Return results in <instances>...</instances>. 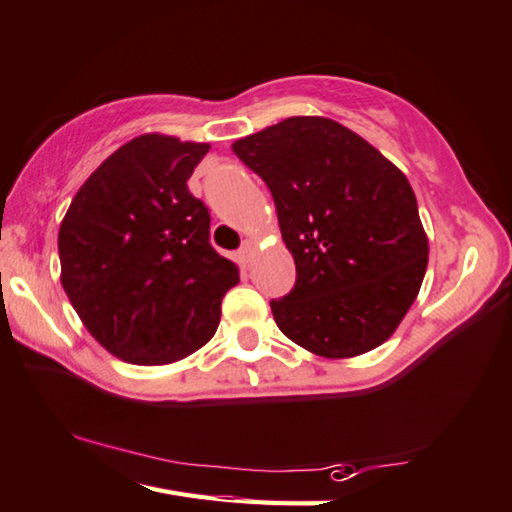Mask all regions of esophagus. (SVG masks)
Returning a JSON list of instances; mask_svg holds the SVG:
<instances>
[{
    "instance_id": "obj_1",
    "label": "esophagus",
    "mask_w": 512,
    "mask_h": 512,
    "mask_svg": "<svg viewBox=\"0 0 512 512\" xmlns=\"http://www.w3.org/2000/svg\"><path fill=\"white\" fill-rule=\"evenodd\" d=\"M253 253H255V246L250 244V241H246L244 246H241V250H239V262L241 264H250V259H253Z\"/></svg>"
}]
</instances>
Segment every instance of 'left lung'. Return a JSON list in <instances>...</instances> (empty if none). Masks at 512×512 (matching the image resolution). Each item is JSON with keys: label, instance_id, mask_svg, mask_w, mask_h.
I'll list each match as a JSON object with an SVG mask.
<instances>
[{"label": "left lung", "instance_id": "obj_1", "mask_svg": "<svg viewBox=\"0 0 512 512\" xmlns=\"http://www.w3.org/2000/svg\"><path fill=\"white\" fill-rule=\"evenodd\" d=\"M273 194L295 259L293 291L273 300L288 340L353 358L394 336L421 291L427 235L407 176L324 116H293L232 143Z\"/></svg>", "mask_w": 512, "mask_h": 512}]
</instances>
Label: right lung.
<instances>
[{
	"label": "right lung",
	"mask_w": 512,
	"mask_h": 512,
	"mask_svg": "<svg viewBox=\"0 0 512 512\" xmlns=\"http://www.w3.org/2000/svg\"><path fill=\"white\" fill-rule=\"evenodd\" d=\"M208 143L141 134L82 183L58 232L60 282L111 356L170 365L215 336L235 262L210 246L188 179Z\"/></svg>",
	"instance_id": "right-lung-1"
}]
</instances>
